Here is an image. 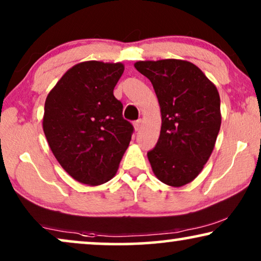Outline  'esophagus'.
Wrapping results in <instances>:
<instances>
[{
  "label": "esophagus",
  "mask_w": 261,
  "mask_h": 261,
  "mask_svg": "<svg viewBox=\"0 0 261 261\" xmlns=\"http://www.w3.org/2000/svg\"><path fill=\"white\" fill-rule=\"evenodd\" d=\"M141 126H142V120H137L134 122V128L135 130H140L141 129Z\"/></svg>",
  "instance_id": "esophagus-1"
}]
</instances>
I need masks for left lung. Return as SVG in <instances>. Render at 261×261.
Returning <instances> with one entry per match:
<instances>
[{
    "label": "left lung",
    "mask_w": 261,
    "mask_h": 261,
    "mask_svg": "<svg viewBox=\"0 0 261 261\" xmlns=\"http://www.w3.org/2000/svg\"><path fill=\"white\" fill-rule=\"evenodd\" d=\"M134 66L151 81L162 113L158 142L147 153L153 173L170 187H183L201 173L215 146L221 127L219 91L187 60H145Z\"/></svg>",
    "instance_id": "left-lung-1"
}]
</instances>
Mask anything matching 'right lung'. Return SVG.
<instances>
[{
    "mask_svg": "<svg viewBox=\"0 0 261 261\" xmlns=\"http://www.w3.org/2000/svg\"><path fill=\"white\" fill-rule=\"evenodd\" d=\"M121 63L89 60L67 70L49 91L42 128L49 148L73 179L99 185L116 174L134 128L114 88Z\"/></svg>",
    "mask_w": 261,
    "mask_h": 261,
    "instance_id": "right-lung-1",
    "label": "right lung"
}]
</instances>
